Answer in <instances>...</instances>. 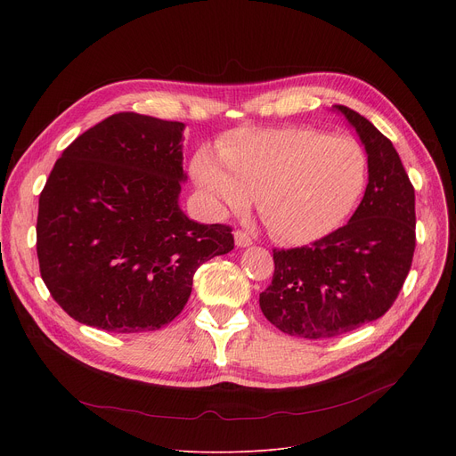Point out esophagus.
<instances>
[{
  "mask_svg": "<svg viewBox=\"0 0 456 456\" xmlns=\"http://www.w3.org/2000/svg\"><path fill=\"white\" fill-rule=\"evenodd\" d=\"M234 244H236L238 248H249V246L253 244V240H251V238H249L246 232L234 231Z\"/></svg>",
  "mask_w": 456,
  "mask_h": 456,
  "instance_id": "obj_1",
  "label": "esophagus"
}]
</instances>
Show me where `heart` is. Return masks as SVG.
I'll use <instances>...</instances> for the list:
<instances>
[{
  "label": "heart",
  "mask_w": 456,
  "mask_h": 456,
  "mask_svg": "<svg viewBox=\"0 0 456 456\" xmlns=\"http://www.w3.org/2000/svg\"><path fill=\"white\" fill-rule=\"evenodd\" d=\"M191 172L214 212L244 210L251 198L277 240L306 246L337 231L361 200L368 160L353 138L308 127L242 129L220 162L196 155Z\"/></svg>",
  "instance_id": "obj_1"
}]
</instances>
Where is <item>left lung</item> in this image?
I'll use <instances>...</instances> for the list:
<instances>
[{
    "label": "left lung",
    "instance_id": "left-lung-1",
    "mask_svg": "<svg viewBox=\"0 0 456 456\" xmlns=\"http://www.w3.org/2000/svg\"><path fill=\"white\" fill-rule=\"evenodd\" d=\"M361 138L368 186L351 220L296 249H273L275 272L260 310L279 330L308 340L334 338L394 305L416 248L414 188L394 143L370 119L332 105Z\"/></svg>",
    "mask_w": 456,
    "mask_h": 456
}]
</instances>
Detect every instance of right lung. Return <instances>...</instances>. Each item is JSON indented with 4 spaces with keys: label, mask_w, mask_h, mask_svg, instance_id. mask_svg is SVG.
Instances as JSON below:
<instances>
[{
    "label": "right lung",
    "mask_w": 456,
    "mask_h": 456,
    "mask_svg": "<svg viewBox=\"0 0 456 456\" xmlns=\"http://www.w3.org/2000/svg\"><path fill=\"white\" fill-rule=\"evenodd\" d=\"M184 124L112 114L77 136L38 200L37 253L53 299L109 332L157 330L184 308L196 270L234 248L231 229L179 205Z\"/></svg>",
    "instance_id": "add662e5"
}]
</instances>
